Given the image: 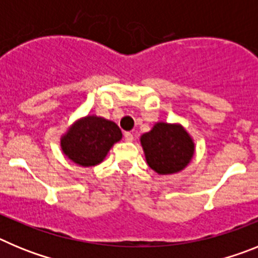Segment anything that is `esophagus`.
I'll return each mask as SVG.
<instances>
[{"label": "esophagus", "mask_w": 258, "mask_h": 258, "mask_svg": "<svg viewBox=\"0 0 258 258\" xmlns=\"http://www.w3.org/2000/svg\"><path fill=\"white\" fill-rule=\"evenodd\" d=\"M124 138H125V141H126V142H132V141L134 140L133 134H132L131 132H125V133H124Z\"/></svg>", "instance_id": "esophagus-1"}]
</instances>
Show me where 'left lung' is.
<instances>
[{"instance_id":"left-lung-1","label":"left lung","mask_w":258,"mask_h":258,"mask_svg":"<svg viewBox=\"0 0 258 258\" xmlns=\"http://www.w3.org/2000/svg\"><path fill=\"white\" fill-rule=\"evenodd\" d=\"M146 161L157 174H173L184 169L195 152V143L181 124L156 122L142 134Z\"/></svg>"}]
</instances>
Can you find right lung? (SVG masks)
Wrapping results in <instances>:
<instances>
[{
	"instance_id": "1",
	"label": "right lung",
	"mask_w": 258,
	"mask_h": 258,
	"mask_svg": "<svg viewBox=\"0 0 258 258\" xmlns=\"http://www.w3.org/2000/svg\"><path fill=\"white\" fill-rule=\"evenodd\" d=\"M122 138L120 127L99 116H85L71 125L60 138L61 151L80 166H94Z\"/></svg>"
}]
</instances>
